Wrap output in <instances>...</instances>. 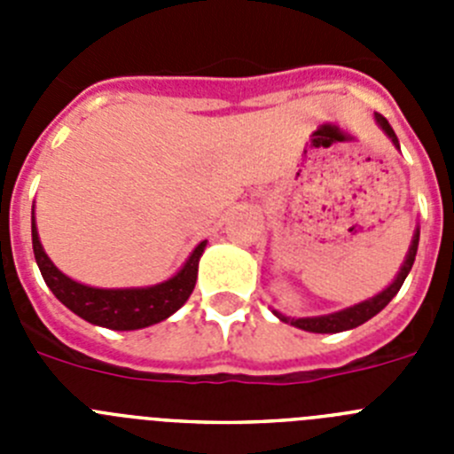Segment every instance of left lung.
I'll return each mask as SVG.
<instances>
[{
    "label": "left lung",
    "instance_id": "1",
    "mask_svg": "<svg viewBox=\"0 0 454 454\" xmlns=\"http://www.w3.org/2000/svg\"><path fill=\"white\" fill-rule=\"evenodd\" d=\"M375 122H377V127H380V129H382L384 134L391 138L393 145L400 150L398 136H395L393 127L388 124V120L384 118V115L375 114ZM419 239H420V227H416L414 236H411V246H409V252H407V256H404V262H403V266H400L395 279H393V282L388 284L384 291H380L377 295H372V298L362 300V302L352 304V307L340 309V311H334V314L309 316V318H291V316H284L282 311H277V309H272V314L282 320V323H288V325H293V327H298V330H304V332H314V334H336V332L355 330V327L364 325L366 320H371L372 316L380 314V311H382V309L387 307V304L391 302L395 295H398L400 286H403L404 279H407V275H409V270H411V266H414L416 252H419Z\"/></svg>",
    "mask_w": 454,
    "mask_h": 454
}]
</instances>
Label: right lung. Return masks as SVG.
<instances>
[{"label":"right lung","mask_w":454,"mask_h":454,"mask_svg":"<svg viewBox=\"0 0 454 454\" xmlns=\"http://www.w3.org/2000/svg\"><path fill=\"white\" fill-rule=\"evenodd\" d=\"M31 240H34V254L40 275L50 291L59 298V302L66 304L72 314H77L88 323L118 332L143 330V327L170 318L177 309H182L198 282L200 256L207 247V240H202L175 275L152 286L98 288L72 279L54 266L40 243L34 208H31Z\"/></svg>","instance_id":"right-lung-1"}]
</instances>
